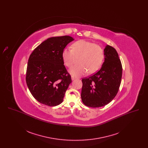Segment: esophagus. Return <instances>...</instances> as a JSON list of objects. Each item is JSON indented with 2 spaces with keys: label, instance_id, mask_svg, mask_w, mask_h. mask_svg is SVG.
<instances>
[{
  "label": "esophagus",
  "instance_id": "1",
  "mask_svg": "<svg viewBox=\"0 0 148 148\" xmlns=\"http://www.w3.org/2000/svg\"><path fill=\"white\" fill-rule=\"evenodd\" d=\"M76 79H77V77H74V76H71V80H75Z\"/></svg>",
  "mask_w": 148,
  "mask_h": 148
}]
</instances>
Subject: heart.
Here are the masks:
<instances>
[{
  "label": "heart",
  "mask_w": 148,
  "mask_h": 148,
  "mask_svg": "<svg viewBox=\"0 0 148 148\" xmlns=\"http://www.w3.org/2000/svg\"><path fill=\"white\" fill-rule=\"evenodd\" d=\"M72 49H65L62 56L65 64L69 68L73 66L79 60L77 64L70 70L74 76H81L86 73H92L101 66L103 59V49L93 42L80 40L73 44Z\"/></svg>",
  "instance_id": "obj_1"
}]
</instances>
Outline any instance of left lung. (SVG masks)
Segmentation results:
<instances>
[{"instance_id":"left-lung-1","label":"left lung","mask_w":148,"mask_h":148,"mask_svg":"<svg viewBox=\"0 0 148 148\" xmlns=\"http://www.w3.org/2000/svg\"><path fill=\"white\" fill-rule=\"evenodd\" d=\"M104 62L95 74L82 79L81 98L85 106L99 108L109 104L117 94L122 77V65L116 50L106 45Z\"/></svg>"}]
</instances>
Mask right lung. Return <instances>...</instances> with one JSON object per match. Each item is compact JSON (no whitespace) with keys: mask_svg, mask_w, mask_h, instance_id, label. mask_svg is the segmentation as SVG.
Segmentation results:
<instances>
[{"mask_svg":"<svg viewBox=\"0 0 148 148\" xmlns=\"http://www.w3.org/2000/svg\"><path fill=\"white\" fill-rule=\"evenodd\" d=\"M74 39L70 36L51 37L42 42L29 58L26 82L33 97L46 106L59 105L71 83L64 65L63 51Z\"/></svg>","mask_w":148,"mask_h":148,"instance_id":"add662e5","label":"right lung"}]
</instances>
